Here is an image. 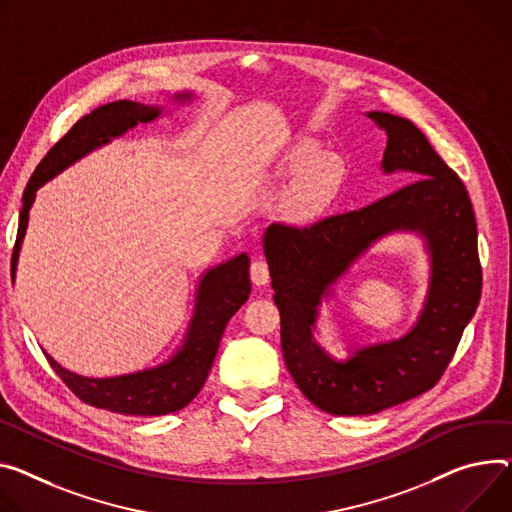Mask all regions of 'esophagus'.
<instances>
[{"mask_svg": "<svg viewBox=\"0 0 512 512\" xmlns=\"http://www.w3.org/2000/svg\"><path fill=\"white\" fill-rule=\"evenodd\" d=\"M251 282L255 286H265L269 282V265L261 259L251 263Z\"/></svg>", "mask_w": 512, "mask_h": 512, "instance_id": "obj_1", "label": "esophagus"}]
</instances>
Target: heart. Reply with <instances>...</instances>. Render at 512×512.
<instances>
[{"mask_svg":"<svg viewBox=\"0 0 512 512\" xmlns=\"http://www.w3.org/2000/svg\"><path fill=\"white\" fill-rule=\"evenodd\" d=\"M278 175L298 179L292 191V208L311 218L323 212L335 197L344 177V164L337 154H323L313 140H298L286 152Z\"/></svg>","mask_w":512,"mask_h":512,"instance_id":"heart-1","label":"heart"}]
</instances>
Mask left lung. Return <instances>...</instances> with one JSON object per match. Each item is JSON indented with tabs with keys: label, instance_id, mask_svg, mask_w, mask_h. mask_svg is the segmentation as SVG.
Segmentation results:
<instances>
[{
	"label": "left lung",
	"instance_id": "1",
	"mask_svg": "<svg viewBox=\"0 0 512 512\" xmlns=\"http://www.w3.org/2000/svg\"><path fill=\"white\" fill-rule=\"evenodd\" d=\"M366 115L387 133L383 173H401L412 183L362 210L304 228L271 224L263 236L284 362L302 395L333 416L377 414L434 387L482 294L478 228L463 181L412 121L383 111ZM393 231H416L427 243L431 278L419 321L391 343L337 361L314 342L318 306L332 284Z\"/></svg>",
	"mask_w": 512,
	"mask_h": 512
}]
</instances>
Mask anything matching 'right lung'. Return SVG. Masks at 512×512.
<instances>
[{
  "label": "right lung",
  "mask_w": 512,
  "mask_h": 512,
  "mask_svg": "<svg viewBox=\"0 0 512 512\" xmlns=\"http://www.w3.org/2000/svg\"><path fill=\"white\" fill-rule=\"evenodd\" d=\"M175 102H191L193 92H179ZM164 109L142 105L133 100H117L94 109L82 117L63 138L47 152L41 164L34 170L24 195L18 220V236L12 255V274L16 276L18 255L28 228V212L37 197V191L57 177L67 166H72L92 150L109 144L138 123H150L162 115ZM251 294L249 257L247 253L236 255L226 263L210 267L201 274L193 317L187 325L183 344L166 362L144 368L131 374L109 379L82 377L72 370H65L47 352V360L59 379L70 387L84 403L100 410H109L123 416H164L185 407L206 383L214 364L222 333L230 317L241 309Z\"/></svg>",
  "instance_id": "right-lung-1"
}]
</instances>
